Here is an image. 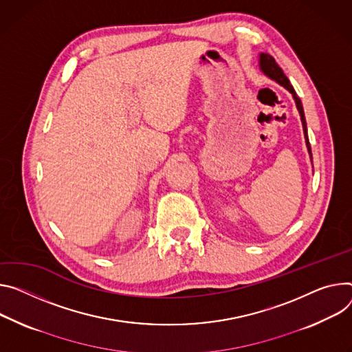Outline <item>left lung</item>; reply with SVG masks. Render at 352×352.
Segmentation results:
<instances>
[{
    "label": "left lung",
    "mask_w": 352,
    "mask_h": 352,
    "mask_svg": "<svg viewBox=\"0 0 352 352\" xmlns=\"http://www.w3.org/2000/svg\"><path fill=\"white\" fill-rule=\"evenodd\" d=\"M260 69L263 70V73L270 77L271 80L276 81L279 85H282L283 88H286L287 91H289L292 95H294V100H295V104H296V108L299 111V115H300V120H302V124H303V133H305V139H306V146H307V151L310 154V158H311V147H310V143H309V138H307V127H306V119H305V112H303V107H302V101L300 98L296 95L292 84L289 82V80H287V77L283 74L282 69L276 65V61L272 56H270L268 53H261L260 54Z\"/></svg>",
    "instance_id": "obj_1"
}]
</instances>
